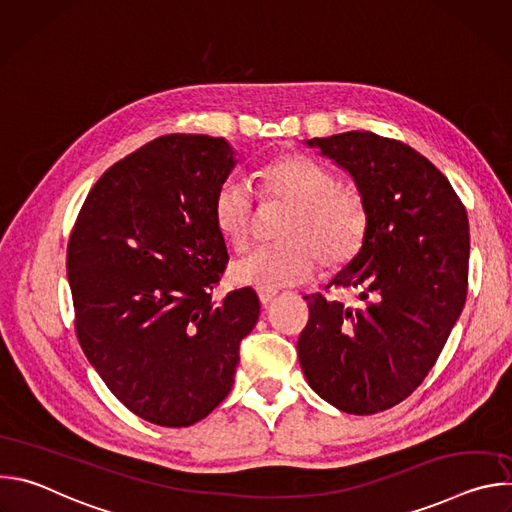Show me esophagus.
I'll list each match as a JSON object with an SVG mask.
<instances>
[{"instance_id":"34e87169","label":"esophagus","mask_w":512,"mask_h":512,"mask_svg":"<svg viewBox=\"0 0 512 512\" xmlns=\"http://www.w3.org/2000/svg\"><path fill=\"white\" fill-rule=\"evenodd\" d=\"M257 296H259L261 306H265V308H267V306L275 300L277 291H275V289H263V287H259V289H257Z\"/></svg>"}]
</instances>
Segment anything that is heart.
I'll return each instance as SVG.
<instances>
[{
    "mask_svg": "<svg viewBox=\"0 0 512 512\" xmlns=\"http://www.w3.org/2000/svg\"><path fill=\"white\" fill-rule=\"evenodd\" d=\"M263 202L289 204L279 225L283 243L257 247L241 259L237 281L273 289L310 279L318 261L336 269L360 251L369 231V210L360 192L336 184L326 166L304 154H283L259 170ZM214 225L229 247L243 251L255 229L257 206L253 188L239 178L218 186L212 204Z\"/></svg>",
    "mask_w": 512,
    "mask_h": 512,
    "instance_id": "obj_1",
    "label": "heart"
}]
</instances>
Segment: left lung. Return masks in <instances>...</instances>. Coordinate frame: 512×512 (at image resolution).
<instances>
[{"label": "left lung", "mask_w": 512, "mask_h": 512, "mask_svg": "<svg viewBox=\"0 0 512 512\" xmlns=\"http://www.w3.org/2000/svg\"><path fill=\"white\" fill-rule=\"evenodd\" d=\"M369 210L358 255L326 287L360 291L346 308L304 296L298 358L308 385L344 413L373 415L407 399L440 356L468 294V214L448 178L407 143L373 131L314 137Z\"/></svg>", "instance_id": "left-lung-1"}]
</instances>
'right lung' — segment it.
<instances>
[{"label":"right lung","instance_id":"add662e5","mask_svg":"<svg viewBox=\"0 0 512 512\" xmlns=\"http://www.w3.org/2000/svg\"><path fill=\"white\" fill-rule=\"evenodd\" d=\"M235 164L225 137H158L97 180L68 239L83 352L129 411L162 427H188L229 395L259 318L251 287L212 302L229 263L212 204Z\"/></svg>","mask_w":512,"mask_h":512}]
</instances>
